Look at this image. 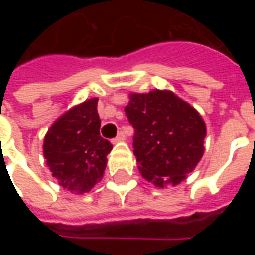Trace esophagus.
I'll list each match as a JSON object with an SVG mask.
<instances>
[{
	"label": "esophagus",
	"mask_w": 255,
	"mask_h": 255,
	"mask_svg": "<svg viewBox=\"0 0 255 255\" xmlns=\"http://www.w3.org/2000/svg\"><path fill=\"white\" fill-rule=\"evenodd\" d=\"M126 139V135H124V132H119V135H117L116 138L112 140V143H117V142H123Z\"/></svg>",
	"instance_id": "1"
}]
</instances>
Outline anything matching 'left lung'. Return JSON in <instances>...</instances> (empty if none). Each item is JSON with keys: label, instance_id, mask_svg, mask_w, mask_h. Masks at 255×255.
<instances>
[{"label": "left lung", "instance_id": "obj_1", "mask_svg": "<svg viewBox=\"0 0 255 255\" xmlns=\"http://www.w3.org/2000/svg\"><path fill=\"white\" fill-rule=\"evenodd\" d=\"M126 115L135 129L133 154L140 175L154 186H176L203 155L205 122L169 90L129 94Z\"/></svg>", "mask_w": 255, "mask_h": 255}]
</instances>
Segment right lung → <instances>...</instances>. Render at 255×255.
Listing matches in <instances>:
<instances>
[{"mask_svg":"<svg viewBox=\"0 0 255 255\" xmlns=\"http://www.w3.org/2000/svg\"><path fill=\"white\" fill-rule=\"evenodd\" d=\"M98 98L73 106L53 123L43 155L60 186L73 194L89 192L104 176L112 144L100 135Z\"/></svg>","mask_w":255,"mask_h":255,"instance_id":"1","label":"right lung"}]
</instances>
